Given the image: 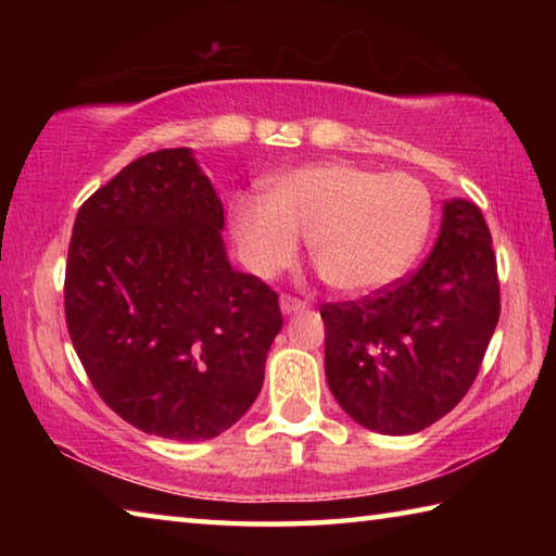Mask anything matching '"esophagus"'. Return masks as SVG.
Instances as JSON below:
<instances>
[{
    "instance_id": "obj_1",
    "label": "esophagus",
    "mask_w": 556,
    "mask_h": 556,
    "mask_svg": "<svg viewBox=\"0 0 556 556\" xmlns=\"http://www.w3.org/2000/svg\"><path fill=\"white\" fill-rule=\"evenodd\" d=\"M279 306H281V314H299V312H304V308H308V304L306 301H301V299H296V296H281L279 299Z\"/></svg>"
}]
</instances>
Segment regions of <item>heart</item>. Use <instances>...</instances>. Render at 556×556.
<instances>
[{"instance_id":"1","label":"heart","mask_w":556,"mask_h":556,"mask_svg":"<svg viewBox=\"0 0 556 556\" xmlns=\"http://www.w3.org/2000/svg\"><path fill=\"white\" fill-rule=\"evenodd\" d=\"M429 225L431 199L417 178L341 162L281 174L262 203L232 208V238L252 275L277 277L294 265L296 238H306L318 277L343 294H368L402 277Z\"/></svg>"}]
</instances>
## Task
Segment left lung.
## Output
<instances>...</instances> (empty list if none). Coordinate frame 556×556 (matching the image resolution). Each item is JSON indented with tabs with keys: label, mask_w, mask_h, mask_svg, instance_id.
Returning <instances> with one entry per match:
<instances>
[{
	"label": "left lung",
	"mask_w": 556,
	"mask_h": 556,
	"mask_svg": "<svg viewBox=\"0 0 556 556\" xmlns=\"http://www.w3.org/2000/svg\"><path fill=\"white\" fill-rule=\"evenodd\" d=\"M491 242L478 205L451 199L414 275L363 301L321 306L328 388L357 425L417 434L464 400L501 316Z\"/></svg>",
	"instance_id": "left-lung-1"
}]
</instances>
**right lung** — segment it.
Segmentation results:
<instances>
[{
	"label": "right lung",
	"mask_w": 556,
	"mask_h": 556,
	"mask_svg": "<svg viewBox=\"0 0 556 556\" xmlns=\"http://www.w3.org/2000/svg\"><path fill=\"white\" fill-rule=\"evenodd\" d=\"M223 203L191 149L152 152L80 205L65 324L92 388L144 434L203 441L252 407L277 294L232 269Z\"/></svg>",
	"instance_id": "1"
}]
</instances>
